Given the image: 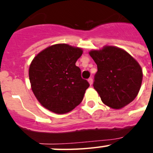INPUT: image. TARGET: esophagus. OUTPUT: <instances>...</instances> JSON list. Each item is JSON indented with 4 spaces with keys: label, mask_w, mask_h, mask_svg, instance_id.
I'll use <instances>...</instances> for the list:
<instances>
[{
    "label": "esophagus",
    "mask_w": 153,
    "mask_h": 153,
    "mask_svg": "<svg viewBox=\"0 0 153 153\" xmlns=\"http://www.w3.org/2000/svg\"><path fill=\"white\" fill-rule=\"evenodd\" d=\"M88 82H89V83H90V85H92L93 84V79H92V78H89Z\"/></svg>",
    "instance_id": "34e87169"
}]
</instances>
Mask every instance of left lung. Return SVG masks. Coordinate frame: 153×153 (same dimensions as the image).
I'll return each instance as SVG.
<instances>
[{
    "label": "left lung",
    "instance_id": "8db88e82",
    "mask_svg": "<svg viewBox=\"0 0 153 153\" xmlns=\"http://www.w3.org/2000/svg\"><path fill=\"white\" fill-rule=\"evenodd\" d=\"M97 65L93 87L105 105L120 109L137 97L143 81V70L122 48L105 46L89 52Z\"/></svg>",
    "mask_w": 153,
    "mask_h": 153
}]
</instances>
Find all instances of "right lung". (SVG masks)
<instances>
[{"label":"right lung","instance_id":"right-lung-1","mask_svg":"<svg viewBox=\"0 0 153 153\" xmlns=\"http://www.w3.org/2000/svg\"><path fill=\"white\" fill-rule=\"evenodd\" d=\"M82 54L80 47L57 44L34 56L29 67V79L33 94L44 108L64 114L82 102L90 86L76 66Z\"/></svg>","mask_w":153,"mask_h":153}]
</instances>
